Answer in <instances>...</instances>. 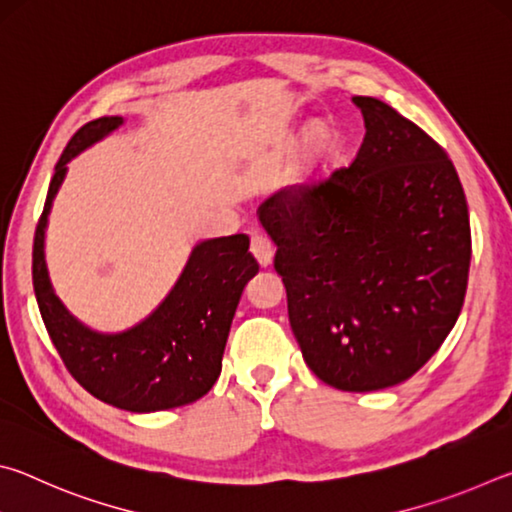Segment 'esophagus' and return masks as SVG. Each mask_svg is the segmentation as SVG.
Wrapping results in <instances>:
<instances>
[{"label": "esophagus", "mask_w": 512, "mask_h": 512, "mask_svg": "<svg viewBox=\"0 0 512 512\" xmlns=\"http://www.w3.org/2000/svg\"><path fill=\"white\" fill-rule=\"evenodd\" d=\"M250 253L255 255V259L259 262V266H271L273 262V255H275V248L271 244V239L264 237V235H253L250 239Z\"/></svg>", "instance_id": "34e87169"}]
</instances>
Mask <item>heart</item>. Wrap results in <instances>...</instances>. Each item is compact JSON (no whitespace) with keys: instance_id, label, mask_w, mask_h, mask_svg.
Returning <instances> with one entry per match:
<instances>
[{"instance_id":"obj_1","label":"heart","mask_w":512,"mask_h":512,"mask_svg":"<svg viewBox=\"0 0 512 512\" xmlns=\"http://www.w3.org/2000/svg\"><path fill=\"white\" fill-rule=\"evenodd\" d=\"M307 144H309L311 167H314V173H318L334 160L336 151H339V135H336L332 126L318 124V126L311 128V133L307 137Z\"/></svg>"}]
</instances>
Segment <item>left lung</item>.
Returning <instances> with one entry per match:
<instances>
[{
    "label": "left lung",
    "instance_id": "obj_1",
    "mask_svg": "<svg viewBox=\"0 0 512 512\" xmlns=\"http://www.w3.org/2000/svg\"><path fill=\"white\" fill-rule=\"evenodd\" d=\"M352 101L366 137L350 167L282 189L257 214L307 366L368 393L415 375L452 332L472 237L447 153L388 103Z\"/></svg>",
    "mask_w": 512,
    "mask_h": 512
}]
</instances>
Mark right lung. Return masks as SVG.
I'll return each mask as SVG.
<instances>
[{
  "label": "right lung",
  "mask_w": 512,
  "mask_h": 512,
  "mask_svg": "<svg viewBox=\"0 0 512 512\" xmlns=\"http://www.w3.org/2000/svg\"><path fill=\"white\" fill-rule=\"evenodd\" d=\"M121 124V117L88 121L56 162L33 239V289L60 359L85 391L117 409L151 413L192 404L214 386L239 298L259 264L248 253L246 235L205 239L192 248L167 298L137 325L106 334L72 316L47 271L51 203L65 180L67 162Z\"/></svg>",
  "instance_id": "1"
}]
</instances>
